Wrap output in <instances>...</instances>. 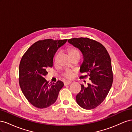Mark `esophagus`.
<instances>
[{
	"label": "esophagus",
	"mask_w": 132,
	"mask_h": 132,
	"mask_svg": "<svg viewBox=\"0 0 132 132\" xmlns=\"http://www.w3.org/2000/svg\"><path fill=\"white\" fill-rule=\"evenodd\" d=\"M71 81H65L64 82V85H69L71 84Z\"/></svg>",
	"instance_id": "esophagus-1"
}]
</instances>
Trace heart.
Returning a JSON list of instances; mask_svg holds the SVG:
<instances>
[{
  "instance_id": "1",
  "label": "heart",
  "mask_w": 132,
  "mask_h": 132,
  "mask_svg": "<svg viewBox=\"0 0 132 132\" xmlns=\"http://www.w3.org/2000/svg\"><path fill=\"white\" fill-rule=\"evenodd\" d=\"M68 52L71 59L74 58H79L80 57V54L79 51L75 48L70 47L68 50ZM64 77L67 79H71L72 78V73H70L69 71H66L64 74Z\"/></svg>"
}]
</instances>
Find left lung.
Instances as JSON below:
<instances>
[{"label":"left lung","instance_id":"left-lung-1","mask_svg":"<svg viewBox=\"0 0 132 132\" xmlns=\"http://www.w3.org/2000/svg\"><path fill=\"white\" fill-rule=\"evenodd\" d=\"M82 54L84 61L80 72L85 73L80 78L87 77L91 80L76 96L78 104L86 110L97 107L103 101L112 85L113 76L110 55L101 43L89 38H73L68 40Z\"/></svg>","mask_w":132,"mask_h":132}]
</instances>
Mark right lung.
<instances>
[{
    "label": "right lung",
    "instance_id": "obj_1",
    "mask_svg": "<svg viewBox=\"0 0 132 132\" xmlns=\"http://www.w3.org/2000/svg\"><path fill=\"white\" fill-rule=\"evenodd\" d=\"M67 39H47L33 44L23 55L19 65V84L22 93L31 104L45 109L56 101L62 81L49 84L45 78L48 67H53V59L59 47Z\"/></svg>",
    "mask_w": 132,
    "mask_h": 132
}]
</instances>
